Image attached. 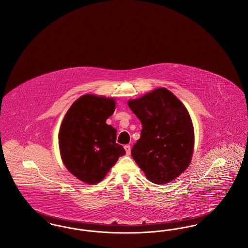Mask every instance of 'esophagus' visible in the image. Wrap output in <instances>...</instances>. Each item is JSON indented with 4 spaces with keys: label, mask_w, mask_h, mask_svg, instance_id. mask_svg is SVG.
I'll return each mask as SVG.
<instances>
[{
    "label": "esophagus",
    "mask_w": 248,
    "mask_h": 248,
    "mask_svg": "<svg viewBox=\"0 0 248 248\" xmlns=\"http://www.w3.org/2000/svg\"><path fill=\"white\" fill-rule=\"evenodd\" d=\"M124 150H125V152H126V154L129 155L130 153H131V147H130V145H125V146H124Z\"/></svg>",
    "instance_id": "1"
}]
</instances>
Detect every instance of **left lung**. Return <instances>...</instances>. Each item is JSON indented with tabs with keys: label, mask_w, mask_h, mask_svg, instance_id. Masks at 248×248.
Segmentation results:
<instances>
[{
	"label": "left lung",
	"mask_w": 248,
	"mask_h": 248,
	"mask_svg": "<svg viewBox=\"0 0 248 248\" xmlns=\"http://www.w3.org/2000/svg\"><path fill=\"white\" fill-rule=\"evenodd\" d=\"M128 106L142 124L132 157L152 182H170L187 169L191 160L194 134L188 110L165 88L130 100Z\"/></svg>",
	"instance_id": "left-lung-1"
}]
</instances>
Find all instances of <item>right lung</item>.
Segmentation results:
<instances>
[{"instance_id":"1","label":"right lung","mask_w":248,"mask_h":248,"mask_svg":"<svg viewBox=\"0 0 248 248\" xmlns=\"http://www.w3.org/2000/svg\"><path fill=\"white\" fill-rule=\"evenodd\" d=\"M114 109L113 98L84 94L71 105L61 124L62 161L73 176L87 184L100 182L125 154L116 143L117 131L106 124Z\"/></svg>"}]
</instances>
